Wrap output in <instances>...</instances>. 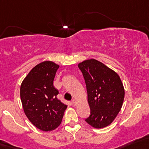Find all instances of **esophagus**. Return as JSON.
Segmentation results:
<instances>
[{
    "label": "esophagus",
    "instance_id": "34e87169",
    "mask_svg": "<svg viewBox=\"0 0 149 149\" xmlns=\"http://www.w3.org/2000/svg\"><path fill=\"white\" fill-rule=\"evenodd\" d=\"M72 102H73V105H74V106H76V104H77V101H76V99H73V100H72Z\"/></svg>",
    "mask_w": 149,
    "mask_h": 149
}]
</instances>
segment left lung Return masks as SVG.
<instances>
[{
    "mask_svg": "<svg viewBox=\"0 0 149 149\" xmlns=\"http://www.w3.org/2000/svg\"><path fill=\"white\" fill-rule=\"evenodd\" d=\"M88 93L91 114L85 121L97 129L110 125L122 108L125 89L116 72L95 59L78 64Z\"/></svg>",
    "mask_w": 149,
    "mask_h": 149,
    "instance_id": "8db88e82",
    "label": "left lung"
}]
</instances>
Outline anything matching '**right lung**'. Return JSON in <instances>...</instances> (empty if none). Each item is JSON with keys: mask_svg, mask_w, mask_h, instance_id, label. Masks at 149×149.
Masks as SVG:
<instances>
[{"mask_svg": "<svg viewBox=\"0 0 149 149\" xmlns=\"http://www.w3.org/2000/svg\"><path fill=\"white\" fill-rule=\"evenodd\" d=\"M58 65L44 61L34 67L22 81L20 98L29 120L40 130L48 132L61 124L67 105L57 98L54 79Z\"/></svg>", "mask_w": 149, "mask_h": 149, "instance_id": "1", "label": "right lung"}]
</instances>
